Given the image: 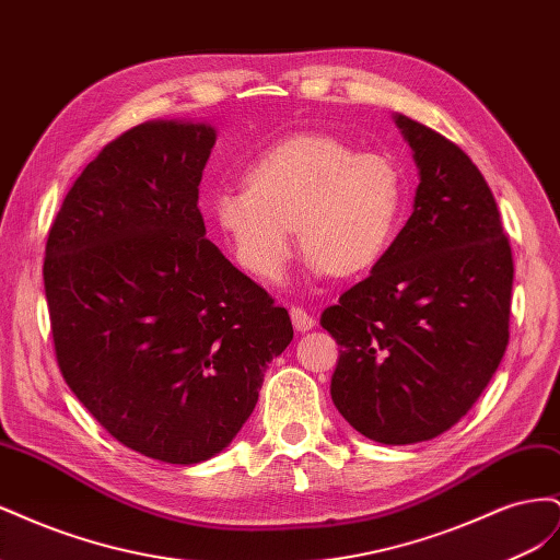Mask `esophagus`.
<instances>
[{
    "label": "esophagus",
    "mask_w": 560,
    "mask_h": 560,
    "mask_svg": "<svg viewBox=\"0 0 560 560\" xmlns=\"http://www.w3.org/2000/svg\"><path fill=\"white\" fill-rule=\"evenodd\" d=\"M290 315H292V325L296 331H308L315 327V317L299 306H292Z\"/></svg>",
    "instance_id": "34e87169"
}]
</instances>
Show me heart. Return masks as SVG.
<instances>
[{"label": "heart", "instance_id": "b5f03b06", "mask_svg": "<svg viewBox=\"0 0 560 560\" xmlns=\"http://www.w3.org/2000/svg\"><path fill=\"white\" fill-rule=\"evenodd\" d=\"M404 177L378 151L327 132H299L249 163L245 186L217 194L212 214L247 273L280 280L292 259V226L313 273L358 276L393 247Z\"/></svg>", "mask_w": 560, "mask_h": 560}]
</instances>
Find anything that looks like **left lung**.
<instances>
[{"label":"left lung","mask_w":560,"mask_h":560,"mask_svg":"<svg viewBox=\"0 0 560 560\" xmlns=\"http://www.w3.org/2000/svg\"><path fill=\"white\" fill-rule=\"evenodd\" d=\"M420 171L413 214L371 276L325 308L331 399L378 444L451 430L510 343L514 259L479 167L444 135L397 114Z\"/></svg>","instance_id":"8db88e82"}]
</instances>
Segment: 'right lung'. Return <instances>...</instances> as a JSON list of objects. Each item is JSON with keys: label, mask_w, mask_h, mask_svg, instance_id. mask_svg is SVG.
<instances>
[{"label": "right lung", "mask_w": 560, "mask_h": 560, "mask_svg": "<svg viewBox=\"0 0 560 560\" xmlns=\"http://www.w3.org/2000/svg\"><path fill=\"white\" fill-rule=\"evenodd\" d=\"M212 147L206 124L118 135L67 191L44 257L65 383L116 442L171 465L231 444L294 336L290 313L206 238Z\"/></svg>", "instance_id": "obj_1"}]
</instances>
